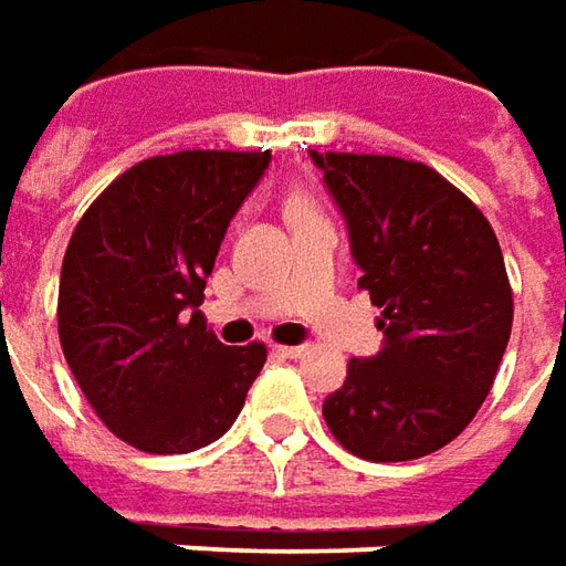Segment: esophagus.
I'll return each instance as SVG.
<instances>
[{"label":"esophagus","instance_id":"1","mask_svg":"<svg viewBox=\"0 0 566 566\" xmlns=\"http://www.w3.org/2000/svg\"><path fill=\"white\" fill-rule=\"evenodd\" d=\"M274 354L286 357V360H295V357L305 354V345H274Z\"/></svg>","mask_w":566,"mask_h":566}]
</instances>
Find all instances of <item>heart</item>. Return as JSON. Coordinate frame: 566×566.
I'll return each mask as SVG.
<instances>
[{
    "label": "heart",
    "mask_w": 566,
    "mask_h": 566,
    "mask_svg": "<svg viewBox=\"0 0 566 566\" xmlns=\"http://www.w3.org/2000/svg\"><path fill=\"white\" fill-rule=\"evenodd\" d=\"M311 209H307V202L305 200H295L290 206V216H307Z\"/></svg>",
    "instance_id": "obj_1"
}]
</instances>
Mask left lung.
Segmentation results:
<instances>
[{"mask_svg": "<svg viewBox=\"0 0 566 566\" xmlns=\"http://www.w3.org/2000/svg\"><path fill=\"white\" fill-rule=\"evenodd\" d=\"M348 228L357 280L381 307V348L323 400L335 440L369 462H407L465 431L512 335V286L481 209L422 163L317 154Z\"/></svg>", "mask_w": 566, "mask_h": 566, "instance_id": "1", "label": "left lung"}]
</instances>
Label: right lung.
<instances>
[{
	"label": "right lung",
	"instance_id": "obj_1",
	"mask_svg": "<svg viewBox=\"0 0 566 566\" xmlns=\"http://www.w3.org/2000/svg\"><path fill=\"white\" fill-rule=\"evenodd\" d=\"M271 150H181L123 171L70 237L57 333L97 419L144 453H190L240 416L268 360L197 311L221 240Z\"/></svg>",
	"mask_w": 566,
	"mask_h": 566
}]
</instances>
